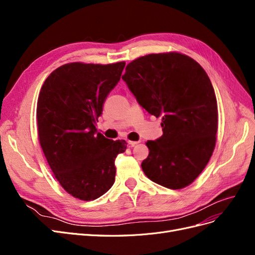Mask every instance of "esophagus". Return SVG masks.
Segmentation results:
<instances>
[{
    "label": "esophagus",
    "mask_w": 255,
    "mask_h": 255,
    "mask_svg": "<svg viewBox=\"0 0 255 255\" xmlns=\"http://www.w3.org/2000/svg\"><path fill=\"white\" fill-rule=\"evenodd\" d=\"M128 143L129 146H135L137 143H139V141H130V140H129Z\"/></svg>",
    "instance_id": "obj_1"
}]
</instances>
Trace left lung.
Returning <instances> with one entry per match:
<instances>
[{"instance_id": "obj_1", "label": "left lung", "mask_w": 255, "mask_h": 255, "mask_svg": "<svg viewBox=\"0 0 255 255\" xmlns=\"http://www.w3.org/2000/svg\"><path fill=\"white\" fill-rule=\"evenodd\" d=\"M122 80L146 112L161 117L163 135L145 143L144 174L170 189L188 186L210 160L218 128L217 100L204 69L181 53L149 54L129 63Z\"/></svg>"}]
</instances>
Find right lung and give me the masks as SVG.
<instances>
[{"instance_id":"obj_1","label":"right lung","mask_w":255,"mask_h":255,"mask_svg":"<svg viewBox=\"0 0 255 255\" xmlns=\"http://www.w3.org/2000/svg\"><path fill=\"white\" fill-rule=\"evenodd\" d=\"M125 66V61L66 64L48 76L38 97V137L44 156L63 188L84 201L109 191L115 159L127 150L125 140L107 139L96 128Z\"/></svg>"}]
</instances>
